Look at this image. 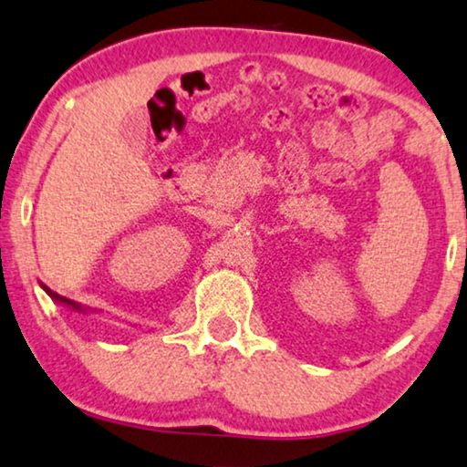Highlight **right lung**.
Wrapping results in <instances>:
<instances>
[{
	"mask_svg": "<svg viewBox=\"0 0 467 467\" xmlns=\"http://www.w3.org/2000/svg\"><path fill=\"white\" fill-rule=\"evenodd\" d=\"M42 288H44L46 293H48V295L52 296V299L57 301V303H63V306H67V307H73V309H78V312H88V309H86V307H82V306H79V303H76V301H69V299H65V296H60V295H57V293H52V290H50L48 286H44V284H42Z\"/></svg>",
	"mask_w": 467,
	"mask_h": 467,
	"instance_id": "obj_1",
	"label": "right lung"
}]
</instances>
